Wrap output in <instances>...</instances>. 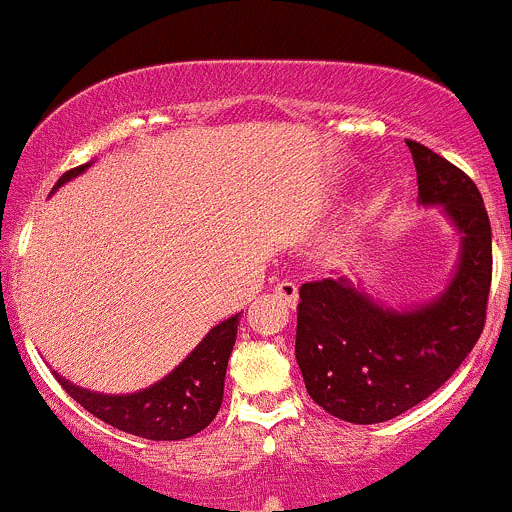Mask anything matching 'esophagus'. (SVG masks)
<instances>
[{"instance_id":"1","label":"esophagus","mask_w":512,"mask_h":512,"mask_svg":"<svg viewBox=\"0 0 512 512\" xmlns=\"http://www.w3.org/2000/svg\"><path fill=\"white\" fill-rule=\"evenodd\" d=\"M276 296L281 298L283 303H286V306H296L298 303V286L293 281H281L276 286Z\"/></svg>"}]
</instances>
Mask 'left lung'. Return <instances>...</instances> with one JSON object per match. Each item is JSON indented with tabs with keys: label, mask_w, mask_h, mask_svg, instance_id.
Masks as SVG:
<instances>
[{
	"label": "left lung",
	"mask_w": 512,
	"mask_h": 512,
	"mask_svg": "<svg viewBox=\"0 0 512 512\" xmlns=\"http://www.w3.org/2000/svg\"><path fill=\"white\" fill-rule=\"evenodd\" d=\"M421 204H440L463 234L455 278L435 301L391 311L346 278L303 283L296 361L306 391L341 421L371 426L426 401L478 343L493 278V236L483 196L465 171L406 141Z\"/></svg>",
	"instance_id": "1"
}]
</instances>
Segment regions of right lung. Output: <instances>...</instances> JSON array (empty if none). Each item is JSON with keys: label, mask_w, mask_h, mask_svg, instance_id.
Returning a JSON list of instances; mask_svg holds the SVG:
<instances>
[{"label": "right lung", "mask_w": 512, "mask_h": 512, "mask_svg": "<svg viewBox=\"0 0 512 512\" xmlns=\"http://www.w3.org/2000/svg\"><path fill=\"white\" fill-rule=\"evenodd\" d=\"M89 164L67 171L57 186L82 174ZM239 313L211 328L204 341L164 381L131 396H101L64 381V391L99 421L146 440H181L201 433L219 413L224 378L236 343Z\"/></svg>", "instance_id": "right-lung-1"}]
</instances>
